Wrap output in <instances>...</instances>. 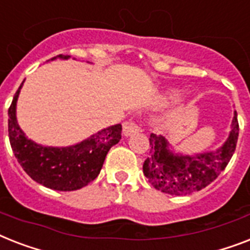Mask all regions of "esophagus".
I'll use <instances>...</instances> for the list:
<instances>
[{
	"label": "esophagus",
	"mask_w": 250,
	"mask_h": 250,
	"mask_svg": "<svg viewBox=\"0 0 250 250\" xmlns=\"http://www.w3.org/2000/svg\"><path fill=\"white\" fill-rule=\"evenodd\" d=\"M140 132V127L136 125L135 122H125V125H123V135L125 136H132L136 135V133H139Z\"/></svg>",
	"instance_id": "1"
}]
</instances>
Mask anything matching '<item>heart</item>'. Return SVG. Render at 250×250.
I'll return each instance as SVG.
<instances>
[{
    "label": "heart",
    "mask_w": 250,
    "mask_h": 250,
    "mask_svg": "<svg viewBox=\"0 0 250 250\" xmlns=\"http://www.w3.org/2000/svg\"><path fill=\"white\" fill-rule=\"evenodd\" d=\"M182 96V91L178 88H168V90L163 91L157 96V104L160 106H166V105L173 104L176 101H178Z\"/></svg>",
    "instance_id": "b5f03b06"
}]
</instances>
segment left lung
Masks as SVG:
<instances>
[{"instance_id": "1", "label": "left lung", "mask_w": 250, "mask_h": 250, "mask_svg": "<svg viewBox=\"0 0 250 250\" xmlns=\"http://www.w3.org/2000/svg\"><path fill=\"white\" fill-rule=\"evenodd\" d=\"M239 136L237 114L234 111L229 137L216 150L182 154L173 149L167 137L150 135V155L143 171L154 188L171 195L199 191L216 180L230 162Z\"/></svg>"}]
</instances>
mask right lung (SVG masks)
<instances>
[{
    "label": "right lung",
    "instance_id": "1",
    "mask_svg": "<svg viewBox=\"0 0 250 250\" xmlns=\"http://www.w3.org/2000/svg\"><path fill=\"white\" fill-rule=\"evenodd\" d=\"M69 58L58 55L51 60ZM23 83L9 107V139L16 159L30 178L46 188L58 191L82 188L99 176L107 151L122 139V125L100 129L76 145L59 147L34 143L26 137L16 119V103Z\"/></svg>",
    "mask_w": 250,
    "mask_h": 250
}]
</instances>
